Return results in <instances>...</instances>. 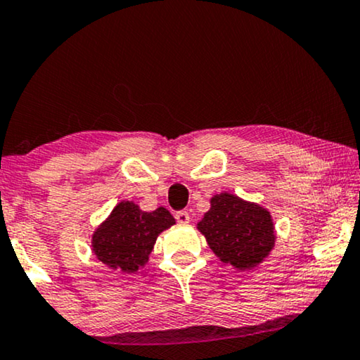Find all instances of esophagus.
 <instances>
[{
    "label": "esophagus",
    "instance_id": "obj_1",
    "mask_svg": "<svg viewBox=\"0 0 360 360\" xmlns=\"http://www.w3.org/2000/svg\"><path fill=\"white\" fill-rule=\"evenodd\" d=\"M175 219L179 224H188L190 223V214L186 211H176Z\"/></svg>",
    "mask_w": 360,
    "mask_h": 360
}]
</instances>
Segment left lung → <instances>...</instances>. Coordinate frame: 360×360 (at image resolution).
Returning <instances> with one entry per match:
<instances>
[{
	"label": "left lung",
	"mask_w": 360,
	"mask_h": 360,
	"mask_svg": "<svg viewBox=\"0 0 360 360\" xmlns=\"http://www.w3.org/2000/svg\"><path fill=\"white\" fill-rule=\"evenodd\" d=\"M198 229L211 250L224 264L239 270L259 265L275 244L269 211L229 193L211 198V208L198 223Z\"/></svg>",
	"instance_id": "left-lung-1"
}]
</instances>
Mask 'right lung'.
<instances>
[{"instance_id":"add662e5","label":"right lung","mask_w":360,"mask_h":360,"mask_svg":"<svg viewBox=\"0 0 360 360\" xmlns=\"http://www.w3.org/2000/svg\"><path fill=\"white\" fill-rule=\"evenodd\" d=\"M174 224V216L162 206L146 213L131 201H121L93 234V252L108 267L137 272L149 260L157 236Z\"/></svg>"}]
</instances>
